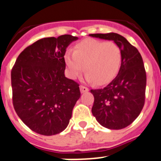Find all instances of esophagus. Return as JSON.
<instances>
[{
  "label": "esophagus",
  "instance_id": "obj_1",
  "mask_svg": "<svg viewBox=\"0 0 161 161\" xmlns=\"http://www.w3.org/2000/svg\"><path fill=\"white\" fill-rule=\"evenodd\" d=\"M88 91H89V89H88V88L86 87V86H82V85H81V86H80L81 93H85V92H87Z\"/></svg>",
  "mask_w": 161,
  "mask_h": 161
}]
</instances>
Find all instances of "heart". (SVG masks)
I'll use <instances>...</instances> for the list:
<instances>
[{
	"instance_id": "obj_1",
	"label": "heart",
	"mask_w": 161,
	"mask_h": 161,
	"mask_svg": "<svg viewBox=\"0 0 161 161\" xmlns=\"http://www.w3.org/2000/svg\"><path fill=\"white\" fill-rule=\"evenodd\" d=\"M122 57V50L114 42L87 38L75 45L73 52L66 50L64 61L72 79L77 77L84 66L87 80L103 85L119 73Z\"/></svg>"
}]
</instances>
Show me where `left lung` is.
I'll use <instances>...</instances> for the list:
<instances>
[{
  "label": "left lung",
  "mask_w": 161,
  "mask_h": 161,
  "mask_svg": "<svg viewBox=\"0 0 161 161\" xmlns=\"http://www.w3.org/2000/svg\"><path fill=\"white\" fill-rule=\"evenodd\" d=\"M90 36L112 40L122 50V64L116 77L102 89L91 90L95 100L92 114L104 127L119 130L131 124L141 112L145 101L146 71L135 46L115 33Z\"/></svg>",
  "instance_id": "1"
}]
</instances>
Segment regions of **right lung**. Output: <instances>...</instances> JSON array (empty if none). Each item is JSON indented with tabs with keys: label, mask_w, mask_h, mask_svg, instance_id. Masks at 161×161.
Masks as SVG:
<instances>
[{
	"label": "right lung",
	"mask_w": 161,
	"mask_h": 161,
	"mask_svg": "<svg viewBox=\"0 0 161 161\" xmlns=\"http://www.w3.org/2000/svg\"><path fill=\"white\" fill-rule=\"evenodd\" d=\"M77 37H45L27 46L11 70L13 104L32 131L43 136L62 132L80 98L79 84L65 77L64 54Z\"/></svg>",
	"instance_id": "1"
}]
</instances>
